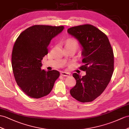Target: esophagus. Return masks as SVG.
<instances>
[{
    "label": "esophagus",
    "mask_w": 129,
    "mask_h": 129,
    "mask_svg": "<svg viewBox=\"0 0 129 129\" xmlns=\"http://www.w3.org/2000/svg\"><path fill=\"white\" fill-rule=\"evenodd\" d=\"M61 75L62 76L64 77H68L71 75V73H68V72H61Z\"/></svg>",
    "instance_id": "34e87169"
}]
</instances>
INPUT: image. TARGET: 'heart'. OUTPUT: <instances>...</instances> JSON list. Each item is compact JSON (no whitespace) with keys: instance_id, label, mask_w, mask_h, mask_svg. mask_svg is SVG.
Segmentation results:
<instances>
[{"instance_id":"heart-1","label":"heart","mask_w":129,"mask_h":129,"mask_svg":"<svg viewBox=\"0 0 129 129\" xmlns=\"http://www.w3.org/2000/svg\"><path fill=\"white\" fill-rule=\"evenodd\" d=\"M78 46H79V43H78L77 40L75 39H68L67 40L66 42L65 48H66V47H72V48H73L75 50H76Z\"/></svg>"}]
</instances>
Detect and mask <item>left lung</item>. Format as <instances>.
Segmentation results:
<instances>
[{
  "label": "left lung",
  "mask_w": 129,
  "mask_h": 129,
  "mask_svg": "<svg viewBox=\"0 0 129 129\" xmlns=\"http://www.w3.org/2000/svg\"><path fill=\"white\" fill-rule=\"evenodd\" d=\"M67 32L79 40L83 48V65L79 69L86 72L82 77L73 73L77 83L70 93L79 102H91L101 95L111 79L114 71L113 50L107 36L91 24L72 27Z\"/></svg>",
  "instance_id": "left-lung-1"
}]
</instances>
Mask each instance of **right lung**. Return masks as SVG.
<instances>
[{
    "instance_id": "obj_1",
    "label": "right lung",
    "mask_w": 129,
    "mask_h": 129,
    "mask_svg": "<svg viewBox=\"0 0 129 129\" xmlns=\"http://www.w3.org/2000/svg\"><path fill=\"white\" fill-rule=\"evenodd\" d=\"M64 26L34 25L22 32L16 40L11 64L17 84L27 96L39 99L51 92L59 72L42 70V60L48 54L51 40Z\"/></svg>"
}]
</instances>
